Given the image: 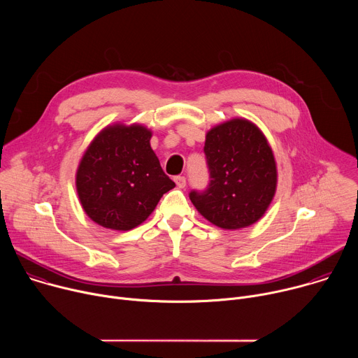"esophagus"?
<instances>
[{
    "instance_id": "1",
    "label": "esophagus",
    "mask_w": 358,
    "mask_h": 358,
    "mask_svg": "<svg viewBox=\"0 0 358 358\" xmlns=\"http://www.w3.org/2000/svg\"><path fill=\"white\" fill-rule=\"evenodd\" d=\"M174 181H176V184H177L178 188H184L185 184H187V180H185L184 176H177V177L174 178Z\"/></svg>"
}]
</instances>
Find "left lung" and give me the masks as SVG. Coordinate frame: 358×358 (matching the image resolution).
Listing matches in <instances>:
<instances>
[{
    "mask_svg": "<svg viewBox=\"0 0 358 358\" xmlns=\"http://www.w3.org/2000/svg\"><path fill=\"white\" fill-rule=\"evenodd\" d=\"M203 152L210 171L206 191H191L198 213L222 229H241L259 221L278 184L273 151L257 124L232 119L213 127Z\"/></svg>",
    "mask_w": 358,
    "mask_h": 358,
    "instance_id": "obj_1",
    "label": "left lung"
}]
</instances>
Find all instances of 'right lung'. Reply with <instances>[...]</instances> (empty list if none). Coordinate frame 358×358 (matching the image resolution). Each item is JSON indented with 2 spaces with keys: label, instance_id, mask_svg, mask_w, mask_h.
<instances>
[{
  "label": "right lung",
  "instance_id": "1",
  "mask_svg": "<svg viewBox=\"0 0 358 358\" xmlns=\"http://www.w3.org/2000/svg\"><path fill=\"white\" fill-rule=\"evenodd\" d=\"M141 124L101 130L79 163L76 191L86 215L96 224L130 231L155 211L163 194L176 187L150 145Z\"/></svg>",
  "mask_w": 358,
  "mask_h": 358
}]
</instances>
